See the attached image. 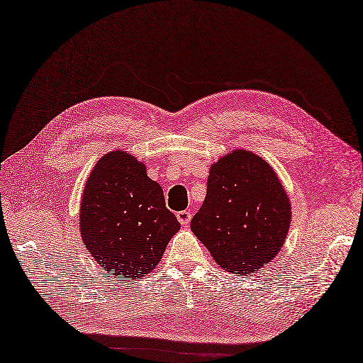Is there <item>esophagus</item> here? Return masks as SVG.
<instances>
[{"mask_svg": "<svg viewBox=\"0 0 363 363\" xmlns=\"http://www.w3.org/2000/svg\"><path fill=\"white\" fill-rule=\"evenodd\" d=\"M176 218L181 222V225H187L191 220V211L190 210H182L176 213Z\"/></svg>", "mask_w": 363, "mask_h": 363, "instance_id": "obj_1", "label": "esophagus"}]
</instances>
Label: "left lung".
<instances>
[{
    "instance_id": "1",
    "label": "left lung",
    "mask_w": 363,
    "mask_h": 363,
    "mask_svg": "<svg viewBox=\"0 0 363 363\" xmlns=\"http://www.w3.org/2000/svg\"><path fill=\"white\" fill-rule=\"evenodd\" d=\"M291 207L268 162L236 150L211 165L207 196L191 231L225 272L248 274L281 252Z\"/></svg>"
}]
</instances>
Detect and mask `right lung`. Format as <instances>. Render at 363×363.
<instances>
[{
  "mask_svg": "<svg viewBox=\"0 0 363 363\" xmlns=\"http://www.w3.org/2000/svg\"><path fill=\"white\" fill-rule=\"evenodd\" d=\"M79 219L95 261L128 279L150 273L181 227L145 165L121 150L102 156L89 176Z\"/></svg>",
  "mask_w": 363,
  "mask_h": 363,
  "instance_id": "right-lung-1",
  "label": "right lung"
}]
</instances>
